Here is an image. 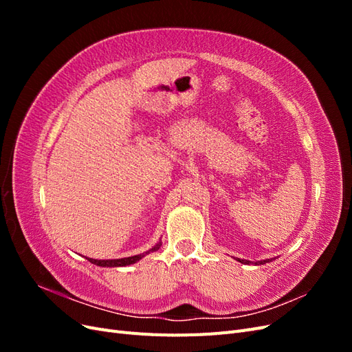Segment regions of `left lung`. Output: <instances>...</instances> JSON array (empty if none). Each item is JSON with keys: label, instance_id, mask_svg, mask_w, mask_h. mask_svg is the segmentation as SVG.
Here are the masks:
<instances>
[{"label": "left lung", "instance_id": "left-lung-1", "mask_svg": "<svg viewBox=\"0 0 352 352\" xmlns=\"http://www.w3.org/2000/svg\"><path fill=\"white\" fill-rule=\"evenodd\" d=\"M236 261L242 263V264H254V265H261V264H265V263H270L273 261L274 258H267V260H260V261H250V260H243V258H235Z\"/></svg>", "mask_w": 352, "mask_h": 352}]
</instances>
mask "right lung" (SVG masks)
Instances as JSON below:
<instances>
[{"instance_id": "1", "label": "right lung", "mask_w": 352, "mask_h": 352, "mask_svg": "<svg viewBox=\"0 0 352 352\" xmlns=\"http://www.w3.org/2000/svg\"><path fill=\"white\" fill-rule=\"evenodd\" d=\"M160 247H162V241H158L153 248H150L148 251L142 252V254H138V255H132V257H124V258H114V260H97V258H89V257H85L87 260H89L92 264L95 265H100V267H124V265H131L135 264L140 260H142L145 255H148L150 252L157 251Z\"/></svg>"}]
</instances>
